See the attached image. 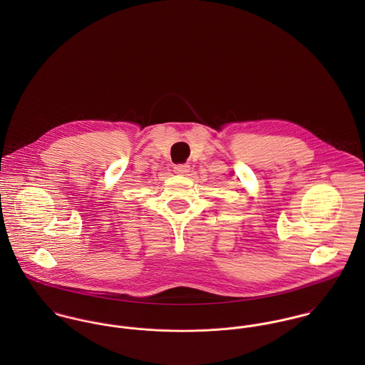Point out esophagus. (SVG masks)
I'll list each match as a JSON object with an SVG mask.
<instances>
[{
	"instance_id": "esophagus-1",
	"label": "esophagus",
	"mask_w": 365,
	"mask_h": 365,
	"mask_svg": "<svg viewBox=\"0 0 365 365\" xmlns=\"http://www.w3.org/2000/svg\"><path fill=\"white\" fill-rule=\"evenodd\" d=\"M174 173L184 175V174L190 173V165L188 164H177V165H174Z\"/></svg>"
}]
</instances>
